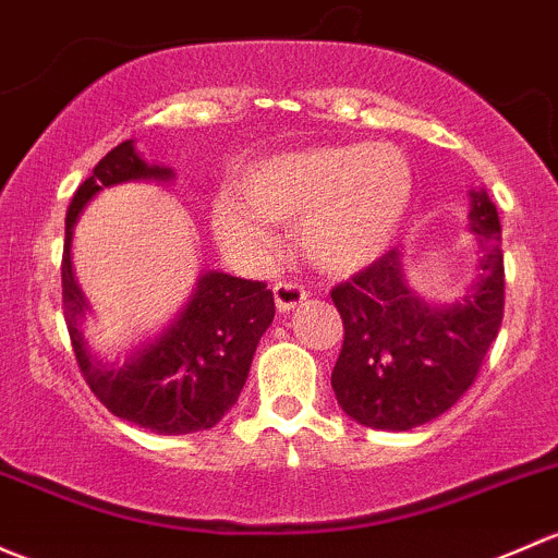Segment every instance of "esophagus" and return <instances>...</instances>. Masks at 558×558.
<instances>
[{"instance_id":"esophagus-1","label":"esophagus","mask_w":558,"mask_h":558,"mask_svg":"<svg viewBox=\"0 0 558 558\" xmlns=\"http://www.w3.org/2000/svg\"><path fill=\"white\" fill-rule=\"evenodd\" d=\"M272 294L280 313H291V310L299 307V304H304V299H307L304 286L294 283V280H278V283L272 286Z\"/></svg>"}]
</instances>
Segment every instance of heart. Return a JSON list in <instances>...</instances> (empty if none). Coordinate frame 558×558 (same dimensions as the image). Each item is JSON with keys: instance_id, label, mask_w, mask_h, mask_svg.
<instances>
[{"instance_id": "obj_1", "label": "heart", "mask_w": 558, "mask_h": 558, "mask_svg": "<svg viewBox=\"0 0 558 558\" xmlns=\"http://www.w3.org/2000/svg\"><path fill=\"white\" fill-rule=\"evenodd\" d=\"M412 201V171L396 146H324L259 162L240 181V197L214 208L216 234L259 254L268 221H299L304 256L326 272L374 262L396 238Z\"/></svg>"}]
</instances>
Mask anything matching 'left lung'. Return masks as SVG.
I'll list each match as a JSON object with an SVG mask.
<instances>
[{
  "instance_id": "1",
  "label": "left lung",
  "mask_w": 558,
  "mask_h": 558,
  "mask_svg": "<svg viewBox=\"0 0 558 558\" xmlns=\"http://www.w3.org/2000/svg\"><path fill=\"white\" fill-rule=\"evenodd\" d=\"M471 230L484 256L460 302L438 307L414 294L398 248L333 286L344 342L331 387L348 417L374 430H412L441 417L476 383L506 310L500 219L484 190L471 192Z\"/></svg>"
}]
</instances>
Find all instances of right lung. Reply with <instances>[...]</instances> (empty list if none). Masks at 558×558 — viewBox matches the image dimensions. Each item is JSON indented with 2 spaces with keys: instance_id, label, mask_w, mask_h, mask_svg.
Returning a JSON list of instances; mask_svg holds the SVG:
<instances>
[{
  "instance_id": "right-lung-1",
  "label": "right lung",
  "mask_w": 558,
  "mask_h": 558,
  "mask_svg": "<svg viewBox=\"0 0 558 558\" xmlns=\"http://www.w3.org/2000/svg\"><path fill=\"white\" fill-rule=\"evenodd\" d=\"M171 168L146 166L122 141L93 168L66 210L61 283L63 320L72 337L77 366L93 396L114 417L160 436L208 430L238 401L256 344L275 318L272 291L262 280L205 272L179 318L151 342L141 344L125 363H107L87 350L80 320L87 302L72 272V234L80 210L101 190L125 181L171 179Z\"/></svg>"
}]
</instances>
